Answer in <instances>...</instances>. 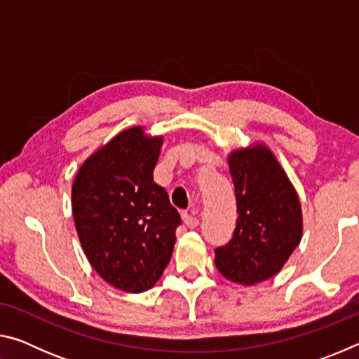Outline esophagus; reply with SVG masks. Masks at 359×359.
<instances>
[{"label":"esophagus","mask_w":359,"mask_h":359,"mask_svg":"<svg viewBox=\"0 0 359 359\" xmlns=\"http://www.w3.org/2000/svg\"><path fill=\"white\" fill-rule=\"evenodd\" d=\"M182 218H184V222H185V224L190 229H194V228H198L199 226V220L196 217H193V215H190V214H184L182 215Z\"/></svg>","instance_id":"esophagus-1"}]
</instances>
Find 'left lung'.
<instances>
[{"instance_id": "1", "label": "left lung", "mask_w": 359, "mask_h": 359, "mask_svg": "<svg viewBox=\"0 0 359 359\" xmlns=\"http://www.w3.org/2000/svg\"><path fill=\"white\" fill-rule=\"evenodd\" d=\"M229 172L239 217L228 244L215 248V266L228 280L253 285L276 276L299 245L301 205L287 174L261 145L234 151Z\"/></svg>"}]
</instances>
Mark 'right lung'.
<instances>
[{"label":"right lung","mask_w":359,"mask_h":359,"mask_svg":"<svg viewBox=\"0 0 359 359\" xmlns=\"http://www.w3.org/2000/svg\"><path fill=\"white\" fill-rule=\"evenodd\" d=\"M161 137L130 128L88 158L72 185V215L85 255L112 287L142 293L155 285L182 223L154 182Z\"/></svg>","instance_id":"obj_1"}]
</instances>
